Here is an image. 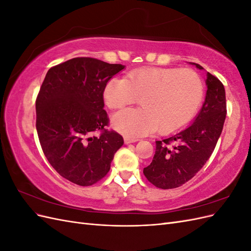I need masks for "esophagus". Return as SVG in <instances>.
<instances>
[{"mask_svg":"<svg viewBox=\"0 0 251 251\" xmlns=\"http://www.w3.org/2000/svg\"><path fill=\"white\" fill-rule=\"evenodd\" d=\"M136 141H138V139H135V138L127 137V136H126V137H125V143H126V144L133 143V142H136Z\"/></svg>","mask_w":251,"mask_h":251,"instance_id":"1","label":"esophagus"}]
</instances>
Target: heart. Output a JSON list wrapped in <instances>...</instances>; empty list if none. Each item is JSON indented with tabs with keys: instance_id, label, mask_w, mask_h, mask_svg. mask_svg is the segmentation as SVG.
I'll use <instances>...</instances> for the list:
<instances>
[{
	"instance_id": "b5f03b06",
	"label": "heart",
	"mask_w": 251,
	"mask_h": 251,
	"mask_svg": "<svg viewBox=\"0 0 251 251\" xmlns=\"http://www.w3.org/2000/svg\"><path fill=\"white\" fill-rule=\"evenodd\" d=\"M204 82L192 69L144 68L113 77L103 90L111 109H119L140 98L141 109H124L112 118L114 128L137 138L153 131L172 134L187 126L200 109Z\"/></svg>"
}]
</instances>
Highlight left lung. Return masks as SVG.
<instances>
[{"label":"left lung","instance_id":"1","mask_svg":"<svg viewBox=\"0 0 251 251\" xmlns=\"http://www.w3.org/2000/svg\"><path fill=\"white\" fill-rule=\"evenodd\" d=\"M206 85L205 101L194 123L169 138L156 141L153 161L143 169V174L158 188H176L186 183L203 168L217 146L227 113L225 89L209 72Z\"/></svg>","mask_w":251,"mask_h":251}]
</instances>
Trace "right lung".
Segmentation results:
<instances>
[{
	"instance_id": "obj_1",
	"label": "right lung",
	"mask_w": 251,
	"mask_h": 251,
	"mask_svg": "<svg viewBox=\"0 0 251 251\" xmlns=\"http://www.w3.org/2000/svg\"><path fill=\"white\" fill-rule=\"evenodd\" d=\"M125 68L75 57L48 70L35 100L36 131L47 160L60 176L90 186L108 174L123 136L108 130L103 90ZM100 131V136H91Z\"/></svg>"
}]
</instances>
